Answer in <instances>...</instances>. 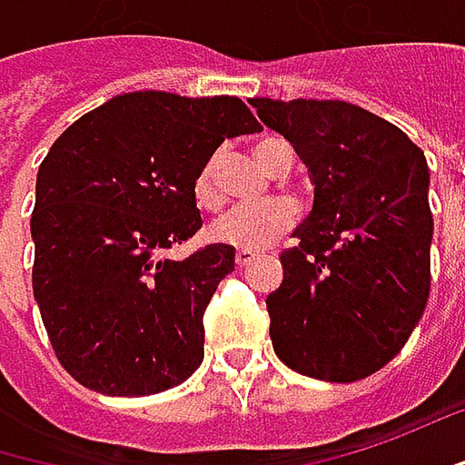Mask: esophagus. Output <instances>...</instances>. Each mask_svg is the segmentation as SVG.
Returning <instances> with one entry per match:
<instances>
[{"mask_svg": "<svg viewBox=\"0 0 465 465\" xmlns=\"http://www.w3.org/2000/svg\"><path fill=\"white\" fill-rule=\"evenodd\" d=\"M252 260H255V252H252V250H236V255H233L236 268H247Z\"/></svg>", "mask_w": 465, "mask_h": 465, "instance_id": "obj_1", "label": "esophagus"}]
</instances>
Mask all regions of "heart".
Here are the masks:
<instances>
[{"instance_id": "heart-1", "label": "heart", "mask_w": 465, "mask_h": 465, "mask_svg": "<svg viewBox=\"0 0 465 465\" xmlns=\"http://www.w3.org/2000/svg\"><path fill=\"white\" fill-rule=\"evenodd\" d=\"M284 144V139L268 136L262 139L255 154L258 160L271 171L273 168V154ZM218 165H221V152H213L203 160L197 173L192 178V200L200 210H215L223 203V192L218 183ZM297 210L287 200H276L268 205L255 207H232L221 218H215L207 229V236L218 244L239 247V250H262L282 239L294 226Z\"/></svg>"}]
</instances>
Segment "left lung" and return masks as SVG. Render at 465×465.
Listing matches in <instances>:
<instances>
[{"mask_svg": "<svg viewBox=\"0 0 465 465\" xmlns=\"http://www.w3.org/2000/svg\"><path fill=\"white\" fill-rule=\"evenodd\" d=\"M315 183L313 210L268 294L271 341L289 369L358 381L413 334L431 287L423 152L390 121L341 99H250Z\"/></svg>", "mask_w": 465, "mask_h": 465, "instance_id": "left-lung-1", "label": "left lung"}]
</instances>
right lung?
<instances>
[{"label":"right lung","instance_id":"right-lung-1","mask_svg":"<svg viewBox=\"0 0 465 465\" xmlns=\"http://www.w3.org/2000/svg\"><path fill=\"white\" fill-rule=\"evenodd\" d=\"M262 125L239 96L121 94L63 131L39 165L34 297L60 366L102 395L186 381L205 358L207 302L233 247L163 252L203 229L192 178Z\"/></svg>","mask_w":465,"mask_h":465}]
</instances>
